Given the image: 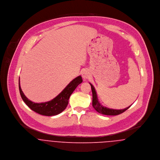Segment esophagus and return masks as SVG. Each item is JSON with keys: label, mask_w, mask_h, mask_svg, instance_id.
Instances as JSON below:
<instances>
[{"label": "esophagus", "mask_w": 160, "mask_h": 160, "mask_svg": "<svg viewBox=\"0 0 160 160\" xmlns=\"http://www.w3.org/2000/svg\"><path fill=\"white\" fill-rule=\"evenodd\" d=\"M82 76L83 78L87 79L90 76V73L88 70H84L82 72Z\"/></svg>", "instance_id": "1"}]
</instances>
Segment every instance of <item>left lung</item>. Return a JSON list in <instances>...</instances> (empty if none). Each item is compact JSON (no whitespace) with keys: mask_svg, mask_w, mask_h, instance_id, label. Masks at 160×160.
Returning <instances> with one entry per match:
<instances>
[{"mask_svg":"<svg viewBox=\"0 0 160 160\" xmlns=\"http://www.w3.org/2000/svg\"><path fill=\"white\" fill-rule=\"evenodd\" d=\"M89 84L91 86L92 92V106H93V108L99 113L105 114V115H111V116L118 115V114H121L122 113L124 112L126 110H127L131 107V106H129L124 109H121V110H114V109L108 108L102 106L98 101L97 92H96L94 87L91 83H89Z\"/></svg>","mask_w":160,"mask_h":160,"instance_id":"8db88e82","label":"left lung"}]
</instances>
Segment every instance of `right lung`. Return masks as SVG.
Returning <instances> with one entry per match:
<instances>
[{
  "label": "right lung",
  "instance_id": "obj_1",
  "mask_svg": "<svg viewBox=\"0 0 160 160\" xmlns=\"http://www.w3.org/2000/svg\"><path fill=\"white\" fill-rule=\"evenodd\" d=\"M82 82L81 76H79L71 81L68 86L56 97L50 101L44 103H34L29 100L23 93L21 89L19 79V90L21 97L24 103L34 112L44 116H55L60 114L65 110L70 95L75 89Z\"/></svg>",
  "mask_w": 160,
  "mask_h": 160
}]
</instances>
